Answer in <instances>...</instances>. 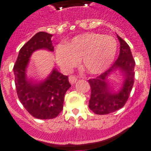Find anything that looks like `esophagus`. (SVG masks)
Wrapping results in <instances>:
<instances>
[{
    "label": "esophagus",
    "mask_w": 151,
    "mask_h": 151,
    "mask_svg": "<svg viewBox=\"0 0 151 151\" xmlns=\"http://www.w3.org/2000/svg\"><path fill=\"white\" fill-rule=\"evenodd\" d=\"M77 81H78V78H77V77L73 76H71L69 77V83L72 84V85H73V84H75V83H76Z\"/></svg>",
    "instance_id": "obj_1"
}]
</instances>
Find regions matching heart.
Returning <instances> with one entry per match:
<instances>
[{"label": "heart", "instance_id": "heart-1", "mask_svg": "<svg viewBox=\"0 0 151 151\" xmlns=\"http://www.w3.org/2000/svg\"><path fill=\"white\" fill-rule=\"evenodd\" d=\"M118 50L116 40L111 36L94 32L75 36L66 45L56 47L55 60L65 71L76 66L82 59V66L90 74H100L111 66Z\"/></svg>", "mask_w": 151, "mask_h": 151}]
</instances>
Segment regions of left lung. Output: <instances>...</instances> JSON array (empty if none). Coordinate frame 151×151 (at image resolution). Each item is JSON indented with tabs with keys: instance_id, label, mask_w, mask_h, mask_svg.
I'll list each match as a JSON object with an SVG mask.
<instances>
[{
	"instance_id": "obj_1",
	"label": "left lung",
	"mask_w": 151,
	"mask_h": 151,
	"mask_svg": "<svg viewBox=\"0 0 151 151\" xmlns=\"http://www.w3.org/2000/svg\"><path fill=\"white\" fill-rule=\"evenodd\" d=\"M120 50L118 59L113 66L97 78L89 79L91 93L89 108L98 115H105L119 110L125 105L134 85L135 62L128 44L117 35ZM119 71L123 75L122 83L117 92L109 87V78L112 74Z\"/></svg>"
}]
</instances>
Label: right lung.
<instances>
[{"label": "right lung", "mask_w": 151, "mask_h": 151, "mask_svg": "<svg viewBox=\"0 0 151 151\" xmlns=\"http://www.w3.org/2000/svg\"><path fill=\"white\" fill-rule=\"evenodd\" d=\"M52 35L39 32L22 46L13 66L17 95L26 110L32 116L40 119L57 117L62 111L64 96L71 87L68 76L54 67L44 79L28 77L27 69L35 51H54Z\"/></svg>", "instance_id": "add662e5"}]
</instances>
